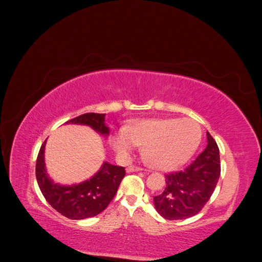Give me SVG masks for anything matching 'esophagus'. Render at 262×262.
I'll return each mask as SVG.
<instances>
[{
  "mask_svg": "<svg viewBox=\"0 0 262 262\" xmlns=\"http://www.w3.org/2000/svg\"><path fill=\"white\" fill-rule=\"evenodd\" d=\"M142 170V168L140 167H137V166H129L128 168H126V171L128 172H133V171H140Z\"/></svg>",
  "mask_w": 262,
  "mask_h": 262,
  "instance_id": "34e87169",
  "label": "esophagus"
}]
</instances>
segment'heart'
Listing matches in <instances>:
<instances>
[{
	"instance_id": "heart-1",
	"label": "heart",
	"mask_w": 262,
	"mask_h": 262,
	"mask_svg": "<svg viewBox=\"0 0 262 262\" xmlns=\"http://www.w3.org/2000/svg\"><path fill=\"white\" fill-rule=\"evenodd\" d=\"M201 138V126L192 119L166 118L143 120L118 131L112 142L121 156H129L137 145H143L144 155L154 167L170 170L193 155Z\"/></svg>"
}]
</instances>
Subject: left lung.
<instances>
[{
  "mask_svg": "<svg viewBox=\"0 0 262 262\" xmlns=\"http://www.w3.org/2000/svg\"><path fill=\"white\" fill-rule=\"evenodd\" d=\"M208 144L185 169L165 175L166 187L154 196V207L166 220H185L199 213L209 201L221 175L220 150L207 132Z\"/></svg>",
  "mask_w": 262,
  "mask_h": 262,
  "instance_id": "obj_1",
  "label": "left lung"
}]
</instances>
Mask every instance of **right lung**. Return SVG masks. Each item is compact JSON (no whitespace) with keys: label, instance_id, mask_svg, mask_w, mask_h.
<instances>
[{"label":"right lung","instance_id":"1","mask_svg":"<svg viewBox=\"0 0 262 262\" xmlns=\"http://www.w3.org/2000/svg\"><path fill=\"white\" fill-rule=\"evenodd\" d=\"M105 114H84L66 123L89 125L100 136L108 137L109 128L105 123ZM46 142L39 149L36 163V178L43 196L51 207L71 220H84L96 216L114 199L119 185L125 175L121 166L104 162L95 175L81 184L60 185L48 175L45 163Z\"/></svg>","mask_w":262,"mask_h":262}]
</instances>
